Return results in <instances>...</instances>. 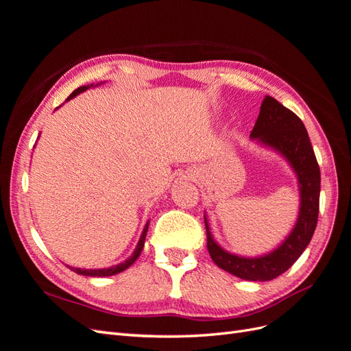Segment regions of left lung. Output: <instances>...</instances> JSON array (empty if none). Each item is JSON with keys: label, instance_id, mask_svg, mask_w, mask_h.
Wrapping results in <instances>:
<instances>
[{"label": "left lung", "instance_id": "left-lung-1", "mask_svg": "<svg viewBox=\"0 0 351 351\" xmlns=\"http://www.w3.org/2000/svg\"><path fill=\"white\" fill-rule=\"evenodd\" d=\"M250 139L280 154L294 171L300 195L295 224L280 246L250 258L222 249L212 237L205 215L208 250L221 269L241 280L269 281L289 269L312 240L319 214L321 171L303 121L272 97H265Z\"/></svg>", "mask_w": 351, "mask_h": 351}]
</instances>
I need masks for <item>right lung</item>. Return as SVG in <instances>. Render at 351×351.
<instances>
[{"mask_svg":"<svg viewBox=\"0 0 351 351\" xmlns=\"http://www.w3.org/2000/svg\"><path fill=\"white\" fill-rule=\"evenodd\" d=\"M102 83H104V82L97 83V84L92 83V84H86V86L77 88L76 90H73V93L67 98V101L73 99L74 97H77V95H80V93L84 92V90H88V89H90V88L99 86V84H102ZM58 108H60V107H58ZM147 227H149V221H147L146 224H145V228H143V231H142L141 239H139V241H137V246H136L134 252L132 253V256L127 258L124 262H121V263H119V265H114V267H110V268H102V269H82V268H73V267H69V268H70L71 271L76 272V274H79V275H84V277H111V275H115V274H120V272L125 271L127 268L132 267V265L136 262L137 258L141 256V253H142L143 246H145V239H146Z\"/></svg>","mask_w":351,"mask_h":351,"instance_id":"obj_1","label":"right lung"}]
</instances>
